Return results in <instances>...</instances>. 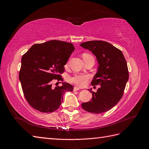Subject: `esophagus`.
I'll list each match as a JSON object with an SVG mask.
<instances>
[{
    "instance_id": "obj_1",
    "label": "esophagus",
    "mask_w": 149,
    "mask_h": 149,
    "mask_svg": "<svg viewBox=\"0 0 149 149\" xmlns=\"http://www.w3.org/2000/svg\"><path fill=\"white\" fill-rule=\"evenodd\" d=\"M80 88L78 87V86H74V91H78V90H79Z\"/></svg>"
}]
</instances>
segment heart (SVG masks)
Wrapping results in <instances>:
<instances>
[{
  "mask_svg": "<svg viewBox=\"0 0 149 149\" xmlns=\"http://www.w3.org/2000/svg\"><path fill=\"white\" fill-rule=\"evenodd\" d=\"M91 56L89 54L84 53L83 54V56ZM89 76L86 74H81V73H76L73 76H71L69 78L70 81L72 83H73L78 86H83L86 84L87 83L89 79Z\"/></svg>",
  "mask_w": 149,
  "mask_h": 149,
  "instance_id": "heart-1",
  "label": "heart"
}]
</instances>
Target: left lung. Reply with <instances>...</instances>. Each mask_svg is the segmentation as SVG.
<instances>
[{"label": "left lung", "mask_w": 149, "mask_h": 149, "mask_svg": "<svg viewBox=\"0 0 149 149\" xmlns=\"http://www.w3.org/2000/svg\"><path fill=\"white\" fill-rule=\"evenodd\" d=\"M81 47L91 51L99 63L97 73L91 85H100L96 93H93L91 101L82 103L83 109L94 114H100L114 107L123 96L129 79L127 62L123 52L111 43L93 40L81 43Z\"/></svg>", "instance_id": "1"}]
</instances>
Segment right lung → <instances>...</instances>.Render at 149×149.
<instances>
[{
  "label": "right lung",
  "instance_id": "obj_1",
  "mask_svg": "<svg viewBox=\"0 0 149 149\" xmlns=\"http://www.w3.org/2000/svg\"><path fill=\"white\" fill-rule=\"evenodd\" d=\"M74 49L71 43L51 40L33 45L22 56L19 79L26 100L33 109L47 113L55 111L65 93L73 91L69 83L55 88L52 83L63 81L60 74Z\"/></svg>",
  "mask_w": 149,
  "mask_h": 149
}]
</instances>
